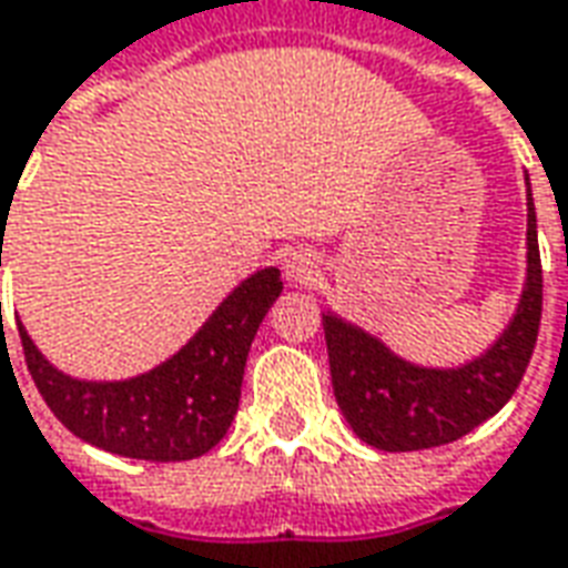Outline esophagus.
Here are the masks:
<instances>
[{"label": "esophagus", "instance_id": "obj_1", "mask_svg": "<svg viewBox=\"0 0 568 568\" xmlns=\"http://www.w3.org/2000/svg\"><path fill=\"white\" fill-rule=\"evenodd\" d=\"M285 276H288V283L295 285L316 283V276H320V261H316V255H313L311 248H292V252L285 255Z\"/></svg>", "mask_w": 568, "mask_h": 568}]
</instances>
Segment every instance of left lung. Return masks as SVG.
<instances>
[{"label": "left lung", "mask_w": 568, "mask_h": 568, "mask_svg": "<svg viewBox=\"0 0 568 568\" xmlns=\"http://www.w3.org/2000/svg\"><path fill=\"white\" fill-rule=\"evenodd\" d=\"M526 209L529 252L517 313L477 359L455 368L415 366L359 325L323 313L335 399L363 443L384 452L446 446L491 418L514 396L541 325V255L532 190H526Z\"/></svg>", "instance_id": "obj_1"}]
</instances>
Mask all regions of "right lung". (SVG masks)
I'll list each match as a JSON object with an SVG mask.
<instances>
[{"label": "right lung", "mask_w": 568, "mask_h": 568, "mask_svg": "<svg viewBox=\"0 0 568 568\" xmlns=\"http://www.w3.org/2000/svg\"><path fill=\"white\" fill-rule=\"evenodd\" d=\"M280 292L276 267L252 273L181 351L125 381L70 378L39 353L21 323L18 332L39 394L70 434L125 458L190 462L227 434L240 408L248 347Z\"/></svg>", "instance_id": "right-lung-1"}]
</instances>
